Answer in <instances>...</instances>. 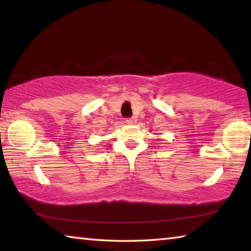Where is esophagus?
Returning a JSON list of instances; mask_svg holds the SVG:
<instances>
[{
	"instance_id": "34e87169",
	"label": "esophagus",
	"mask_w": 251,
	"mask_h": 251,
	"mask_svg": "<svg viewBox=\"0 0 251 251\" xmlns=\"http://www.w3.org/2000/svg\"><path fill=\"white\" fill-rule=\"evenodd\" d=\"M136 122H137V120H136L135 117L127 118V120H126V124H128V125H134V124H136Z\"/></svg>"
}]
</instances>
